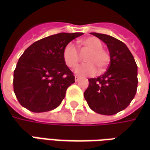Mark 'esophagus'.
I'll return each instance as SVG.
<instances>
[{"label":"esophagus","instance_id":"esophagus-1","mask_svg":"<svg viewBox=\"0 0 150 150\" xmlns=\"http://www.w3.org/2000/svg\"><path fill=\"white\" fill-rule=\"evenodd\" d=\"M79 77L78 75H75V82H78L79 80Z\"/></svg>","mask_w":150,"mask_h":150}]
</instances>
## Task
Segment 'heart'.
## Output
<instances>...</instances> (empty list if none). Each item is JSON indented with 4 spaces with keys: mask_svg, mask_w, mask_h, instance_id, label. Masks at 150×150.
<instances>
[{
    "mask_svg": "<svg viewBox=\"0 0 150 150\" xmlns=\"http://www.w3.org/2000/svg\"><path fill=\"white\" fill-rule=\"evenodd\" d=\"M79 46L89 52L85 56L86 63L79 65L75 69V73L81 76H91L98 71L101 73L106 70L110 63L109 53L103 49V43L96 37H89L79 42ZM62 59L70 68H74L79 61V54L76 47L72 43L67 44L62 50Z\"/></svg>",
    "mask_w": 150,
    "mask_h": 150,
    "instance_id": "obj_1",
    "label": "heart"
}]
</instances>
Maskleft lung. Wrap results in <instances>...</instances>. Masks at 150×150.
Masks as SVG:
<instances>
[{"instance_id": "left-lung-1", "label": "left lung", "mask_w": 150, "mask_h": 150, "mask_svg": "<svg viewBox=\"0 0 150 150\" xmlns=\"http://www.w3.org/2000/svg\"><path fill=\"white\" fill-rule=\"evenodd\" d=\"M106 43L110 53L107 71L88 79L84 91L88 106L96 112L111 116L125 109L137 89V66L129 48L121 41L107 34L91 33Z\"/></svg>"}]
</instances>
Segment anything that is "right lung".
<instances>
[{"label":"right lung","instance_id":"obj_1","mask_svg":"<svg viewBox=\"0 0 150 150\" xmlns=\"http://www.w3.org/2000/svg\"><path fill=\"white\" fill-rule=\"evenodd\" d=\"M83 33H59L34 42L19 58L13 91L21 106L33 112L59 107L75 76L62 59V50Z\"/></svg>","mask_w":150,"mask_h":150}]
</instances>
